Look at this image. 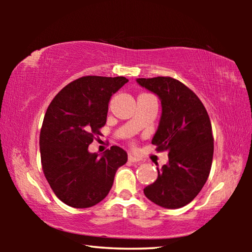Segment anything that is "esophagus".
I'll return each mask as SVG.
<instances>
[{
	"label": "esophagus",
	"instance_id": "esophagus-1",
	"mask_svg": "<svg viewBox=\"0 0 252 252\" xmlns=\"http://www.w3.org/2000/svg\"><path fill=\"white\" fill-rule=\"evenodd\" d=\"M127 160H129L130 162H140V161H141V159H140L139 157H135L133 155H129V157H127Z\"/></svg>",
	"mask_w": 252,
	"mask_h": 252
}]
</instances>
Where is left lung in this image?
Segmentation results:
<instances>
[{"label":"left lung","instance_id":"left-lung-1","mask_svg":"<svg viewBox=\"0 0 252 252\" xmlns=\"http://www.w3.org/2000/svg\"><path fill=\"white\" fill-rule=\"evenodd\" d=\"M136 82L161 100L162 114L152 144L169 157L143 192L160 207H185L197 197L210 173L213 136L208 112L195 93L176 79L157 76Z\"/></svg>","mask_w":252,"mask_h":252}]
</instances>
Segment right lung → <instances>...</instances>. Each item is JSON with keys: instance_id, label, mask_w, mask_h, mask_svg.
<instances>
[{"instance_id": "obj_1", "label": "right lung", "mask_w": 252, "mask_h": 252, "mask_svg": "<svg viewBox=\"0 0 252 252\" xmlns=\"http://www.w3.org/2000/svg\"><path fill=\"white\" fill-rule=\"evenodd\" d=\"M125 76L88 75L72 81L46 110L40 133L41 163L51 189L73 208L102 201L113 185L126 152L113 146L101 157L88 148L101 135L112 94L127 82Z\"/></svg>"}]
</instances>
